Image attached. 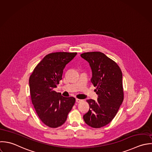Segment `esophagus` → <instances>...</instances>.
Listing matches in <instances>:
<instances>
[{
    "instance_id": "1",
    "label": "esophagus",
    "mask_w": 152,
    "mask_h": 152,
    "mask_svg": "<svg viewBox=\"0 0 152 152\" xmlns=\"http://www.w3.org/2000/svg\"><path fill=\"white\" fill-rule=\"evenodd\" d=\"M75 101L77 102H81V101H83L82 100H80V99H76V100H75Z\"/></svg>"
}]
</instances>
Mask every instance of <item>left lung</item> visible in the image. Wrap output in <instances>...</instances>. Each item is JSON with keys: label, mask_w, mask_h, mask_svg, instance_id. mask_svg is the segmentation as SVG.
Wrapping results in <instances>:
<instances>
[{"label": "left lung", "mask_w": 152, "mask_h": 152, "mask_svg": "<svg viewBox=\"0 0 152 152\" xmlns=\"http://www.w3.org/2000/svg\"><path fill=\"white\" fill-rule=\"evenodd\" d=\"M81 56L90 64L91 82L97 87L98 95L97 101L87 100L90 109L83 118L88 126L100 128L112 121L123 101L122 72L114 61L100 52H85Z\"/></svg>", "instance_id": "left-lung-1"}]
</instances>
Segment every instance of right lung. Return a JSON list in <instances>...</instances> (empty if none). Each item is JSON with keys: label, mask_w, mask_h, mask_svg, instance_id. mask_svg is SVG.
Returning a JSON list of instances; mask_svg holds the SVG:
<instances>
[{"label": "right lung", "mask_w": 152, "mask_h": 152, "mask_svg": "<svg viewBox=\"0 0 152 152\" xmlns=\"http://www.w3.org/2000/svg\"><path fill=\"white\" fill-rule=\"evenodd\" d=\"M77 52H53L47 55L37 65L29 80L31 100L41 120L47 126L62 125L75 102L53 90L62 80L63 70Z\"/></svg>", "instance_id": "1"}]
</instances>
